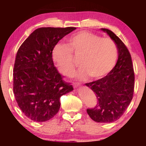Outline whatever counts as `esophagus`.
<instances>
[{"mask_svg": "<svg viewBox=\"0 0 146 146\" xmlns=\"http://www.w3.org/2000/svg\"><path fill=\"white\" fill-rule=\"evenodd\" d=\"M73 86H74V87L76 88V87H77V86H79L80 84H78V83H74Z\"/></svg>", "mask_w": 146, "mask_h": 146, "instance_id": "obj_1", "label": "esophagus"}]
</instances>
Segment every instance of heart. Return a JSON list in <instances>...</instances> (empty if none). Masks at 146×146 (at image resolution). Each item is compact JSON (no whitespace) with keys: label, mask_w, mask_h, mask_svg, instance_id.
Returning a JSON list of instances; mask_svg holds the SVG:
<instances>
[{"label":"heart","mask_w":146,"mask_h":146,"mask_svg":"<svg viewBox=\"0 0 146 146\" xmlns=\"http://www.w3.org/2000/svg\"><path fill=\"white\" fill-rule=\"evenodd\" d=\"M68 46L57 44L52 50V58L61 73L70 76L76 66L75 56L81 58V67L75 74L79 79L89 76L93 79L107 75L116 64L118 50L112 39L103 38L87 31L72 35Z\"/></svg>","instance_id":"obj_1"}]
</instances>
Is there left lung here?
<instances>
[{"label": "left lung", "instance_id": "left-lung-1", "mask_svg": "<svg viewBox=\"0 0 146 146\" xmlns=\"http://www.w3.org/2000/svg\"><path fill=\"white\" fill-rule=\"evenodd\" d=\"M101 29L116 44L118 58L116 64L106 76L86 84L97 98L96 106L86 111L96 122L111 123L121 117L133 98L134 71L130 53L123 42L110 30Z\"/></svg>", "mask_w": 146, "mask_h": 146}]
</instances>
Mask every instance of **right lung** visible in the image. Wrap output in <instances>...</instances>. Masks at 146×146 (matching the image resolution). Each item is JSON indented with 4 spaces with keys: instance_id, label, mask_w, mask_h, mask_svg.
Listing matches in <instances>:
<instances>
[{
    "instance_id": "right-lung-1",
    "label": "right lung",
    "mask_w": 146,
    "mask_h": 146,
    "mask_svg": "<svg viewBox=\"0 0 146 146\" xmlns=\"http://www.w3.org/2000/svg\"><path fill=\"white\" fill-rule=\"evenodd\" d=\"M75 27H42L35 30L22 44L13 70V92L26 116L38 122L49 120L60 108V97L73 90L54 66L55 45Z\"/></svg>"
}]
</instances>
